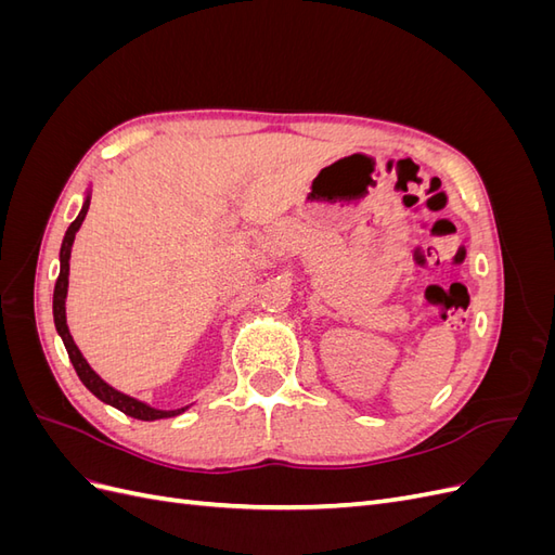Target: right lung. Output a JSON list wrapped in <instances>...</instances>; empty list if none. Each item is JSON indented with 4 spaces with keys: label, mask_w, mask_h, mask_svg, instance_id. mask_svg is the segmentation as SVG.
<instances>
[{
    "label": "right lung",
    "mask_w": 555,
    "mask_h": 555,
    "mask_svg": "<svg viewBox=\"0 0 555 555\" xmlns=\"http://www.w3.org/2000/svg\"><path fill=\"white\" fill-rule=\"evenodd\" d=\"M88 208H90V194L86 196V201H82V208L78 212L76 220L69 224V229H66L64 233V241H62V247H60V275H57V282H55V294H53V317H55V328L60 333V338L66 347V354H69L76 373L80 377V382L88 386V389L102 400L106 402V405L115 408L125 412L127 416H133V418H141V422H157V418H169V416H178L180 412H184L188 408H180V410H155L145 405V402L131 398L122 391L113 389L111 384H106L102 377H99L90 363L82 359L80 349L76 347L72 333H69V326H66V308H64V300H66V289H69V259H72V245H74V238H76V231L80 229L82 220H86L88 215Z\"/></svg>",
    "instance_id": "right-lung-1"
}]
</instances>
